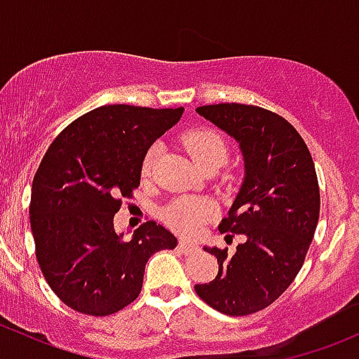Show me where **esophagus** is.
Wrapping results in <instances>:
<instances>
[{"mask_svg": "<svg viewBox=\"0 0 359 359\" xmlns=\"http://www.w3.org/2000/svg\"><path fill=\"white\" fill-rule=\"evenodd\" d=\"M179 250H180V252H184V253H193L194 250H196V247H194V245L191 243V241L180 240L179 241Z\"/></svg>", "mask_w": 359, "mask_h": 359, "instance_id": "obj_1", "label": "esophagus"}]
</instances>
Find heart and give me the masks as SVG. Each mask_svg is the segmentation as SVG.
<instances>
[{"label": "heart", "mask_w": 359, "mask_h": 359, "mask_svg": "<svg viewBox=\"0 0 359 359\" xmlns=\"http://www.w3.org/2000/svg\"><path fill=\"white\" fill-rule=\"evenodd\" d=\"M182 144L201 170L212 165H222L227 158V144L220 133L212 128H193L184 133ZM158 147H151L144 154L140 172L142 177H149L156 163ZM165 220L170 227L184 234H196L201 229L203 224L212 215V206L201 198L186 196L173 201L165 210Z\"/></svg>", "instance_id": "b5f03b06"}]
</instances>
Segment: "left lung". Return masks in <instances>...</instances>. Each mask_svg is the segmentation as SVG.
I'll use <instances>...</instances> for the list:
<instances>
[{
	"instance_id": "left-lung-1",
	"label": "left lung",
	"mask_w": 359,
	"mask_h": 359,
	"mask_svg": "<svg viewBox=\"0 0 359 359\" xmlns=\"http://www.w3.org/2000/svg\"><path fill=\"white\" fill-rule=\"evenodd\" d=\"M240 142L245 180L220 233L243 234L233 255L217 257L215 280L196 285L198 297L227 316L266 309L299 274L320 219V186L302 137L273 111L247 104L198 107Z\"/></svg>"
}]
</instances>
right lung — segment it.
<instances>
[{
	"label": "right lung",
	"mask_w": 359,
	"mask_h": 359,
	"mask_svg": "<svg viewBox=\"0 0 359 359\" xmlns=\"http://www.w3.org/2000/svg\"><path fill=\"white\" fill-rule=\"evenodd\" d=\"M182 112L102 106L50 144L32 180L29 215L43 276L71 309L118 313L139 297L149 257L177 247V238L154 220L123 241L114 213L140 186L144 154Z\"/></svg>",
	"instance_id": "right-lung-1"
}]
</instances>
